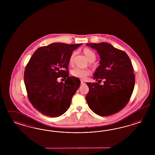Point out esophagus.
Returning <instances> with one entry per match:
<instances>
[{
	"mask_svg": "<svg viewBox=\"0 0 155 155\" xmlns=\"http://www.w3.org/2000/svg\"><path fill=\"white\" fill-rule=\"evenodd\" d=\"M81 84H85V82H84L83 81H81Z\"/></svg>",
	"mask_w": 155,
	"mask_h": 155,
	"instance_id": "esophagus-1",
	"label": "esophagus"
}]
</instances>
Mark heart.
<instances>
[{"instance_id": "heart-1", "label": "heart", "mask_w": 155, "mask_h": 155, "mask_svg": "<svg viewBox=\"0 0 155 155\" xmlns=\"http://www.w3.org/2000/svg\"><path fill=\"white\" fill-rule=\"evenodd\" d=\"M84 54L87 57V60L89 62H93L95 61L96 58V55L95 53L91 49L88 48H85L84 50ZM75 52H73L70 57L69 62L70 64H72L73 61L74 57L75 56ZM71 74L75 77L78 78L81 80H85L86 79L87 77L90 74V71L86 69H82L80 68H75L71 71Z\"/></svg>"}]
</instances>
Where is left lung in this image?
Here are the masks:
<instances>
[{
  "label": "left lung",
  "instance_id": "obj_1",
  "mask_svg": "<svg viewBox=\"0 0 155 155\" xmlns=\"http://www.w3.org/2000/svg\"><path fill=\"white\" fill-rule=\"evenodd\" d=\"M86 45L97 50L101 58L100 65L94 72V80H104L103 85L86 83L89 87L87 103L99 116L113 115L124 108L131 97L135 86L131 62L126 52L107 42Z\"/></svg>",
  "mask_w": 155,
  "mask_h": 155
}]
</instances>
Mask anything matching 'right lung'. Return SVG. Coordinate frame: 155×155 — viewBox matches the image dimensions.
<instances>
[{"instance_id": "1", "label": "right lung", "mask_w": 155, "mask_h": 155, "mask_svg": "<svg viewBox=\"0 0 155 155\" xmlns=\"http://www.w3.org/2000/svg\"><path fill=\"white\" fill-rule=\"evenodd\" d=\"M81 45L52 43L38 48L31 57L24 71V84L29 101L44 115L58 117L69 108L81 81L69 77L68 65L72 52ZM59 77L66 78L65 82L58 83Z\"/></svg>"}]
</instances>
